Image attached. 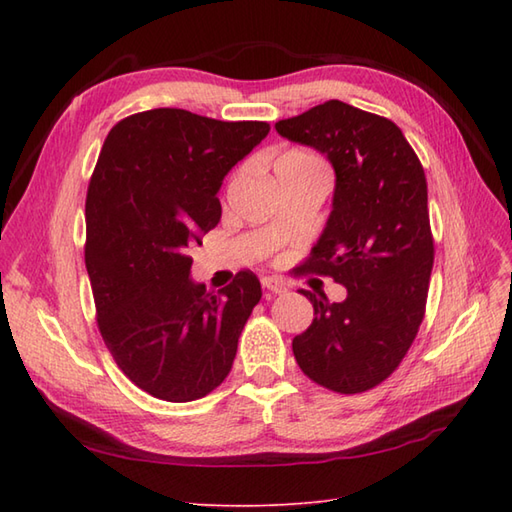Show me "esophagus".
Here are the masks:
<instances>
[{
    "mask_svg": "<svg viewBox=\"0 0 512 512\" xmlns=\"http://www.w3.org/2000/svg\"><path fill=\"white\" fill-rule=\"evenodd\" d=\"M262 286L270 292H275V295H279V292L286 290V281L279 279V277H264L262 279Z\"/></svg>",
    "mask_w": 512,
    "mask_h": 512,
    "instance_id": "esophagus-1",
    "label": "esophagus"
}]
</instances>
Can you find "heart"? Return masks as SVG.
I'll use <instances>...</instances> for the list:
<instances>
[{
  "label": "heart",
  "instance_id": "1",
  "mask_svg": "<svg viewBox=\"0 0 512 512\" xmlns=\"http://www.w3.org/2000/svg\"><path fill=\"white\" fill-rule=\"evenodd\" d=\"M275 173H288V171H295V173H325L321 160L310 154L306 149H286L281 151V154L275 158L273 162Z\"/></svg>",
  "mask_w": 512,
  "mask_h": 512
}]
</instances>
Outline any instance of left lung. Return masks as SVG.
I'll list each match as a JSON object with an SVG mask.
<instances>
[{"mask_svg": "<svg viewBox=\"0 0 512 512\" xmlns=\"http://www.w3.org/2000/svg\"><path fill=\"white\" fill-rule=\"evenodd\" d=\"M275 129L332 162V213L301 270L347 288L341 303L301 290L314 319L292 352L317 385L361 394L394 374L424 319L436 253L427 178L396 123L343 101H325Z\"/></svg>", "mask_w": 512, "mask_h": 512, "instance_id": "left-lung-1", "label": "left lung"}]
</instances>
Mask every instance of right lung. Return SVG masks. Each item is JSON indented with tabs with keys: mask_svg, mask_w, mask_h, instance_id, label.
<instances>
[{
	"mask_svg": "<svg viewBox=\"0 0 512 512\" xmlns=\"http://www.w3.org/2000/svg\"><path fill=\"white\" fill-rule=\"evenodd\" d=\"M268 132L264 121L158 107L105 138L85 200V268L107 350L154 398H204L231 372L262 286L239 270L217 295L206 292L189 277L187 253L220 222L226 173Z\"/></svg>",
	"mask_w": 512,
	"mask_h": 512,
	"instance_id": "1",
	"label": "right lung"
}]
</instances>
